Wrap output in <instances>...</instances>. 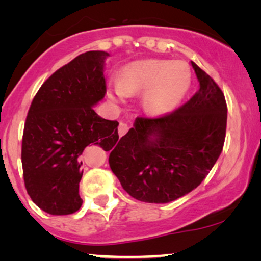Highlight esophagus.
<instances>
[{"label":"esophagus","instance_id":"obj_1","mask_svg":"<svg viewBox=\"0 0 261 261\" xmlns=\"http://www.w3.org/2000/svg\"><path fill=\"white\" fill-rule=\"evenodd\" d=\"M128 129H129V127H128V124H127V123H124V122H120V124H119V128H117V132H119V135H120V137H123V135L126 134L127 132H128Z\"/></svg>","mask_w":261,"mask_h":261}]
</instances>
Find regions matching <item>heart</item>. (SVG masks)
Here are the masks:
<instances>
[{"instance_id": "b5f03b06", "label": "heart", "mask_w": 261, "mask_h": 261, "mask_svg": "<svg viewBox=\"0 0 261 261\" xmlns=\"http://www.w3.org/2000/svg\"><path fill=\"white\" fill-rule=\"evenodd\" d=\"M191 85V72L183 62L146 59L123 67L119 82L108 89L113 102L141 94V107L149 115H165L176 108Z\"/></svg>"}]
</instances>
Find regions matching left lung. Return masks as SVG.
<instances>
[{
    "instance_id": "left-lung-1",
    "label": "left lung",
    "mask_w": 261,
    "mask_h": 261,
    "mask_svg": "<svg viewBox=\"0 0 261 261\" xmlns=\"http://www.w3.org/2000/svg\"><path fill=\"white\" fill-rule=\"evenodd\" d=\"M199 89L172 113L137 117L109 154V165L132 197L167 203L202 183L222 152L227 103L209 74L191 62Z\"/></svg>"
}]
</instances>
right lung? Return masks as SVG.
<instances>
[{
  "mask_svg": "<svg viewBox=\"0 0 261 261\" xmlns=\"http://www.w3.org/2000/svg\"><path fill=\"white\" fill-rule=\"evenodd\" d=\"M103 51L82 53L44 82L28 110L21 162L24 187L35 204L51 215H70L82 206L81 155L90 144L112 148L117 121L92 109L105 97Z\"/></svg>",
  "mask_w": 261,
  "mask_h": 261,
  "instance_id": "add662e5",
  "label": "right lung"
}]
</instances>
